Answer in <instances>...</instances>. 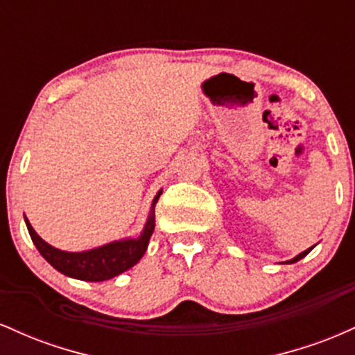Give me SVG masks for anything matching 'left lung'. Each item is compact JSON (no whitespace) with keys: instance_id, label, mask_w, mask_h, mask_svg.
Wrapping results in <instances>:
<instances>
[{"instance_id":"left-lung-1","label":"left lung","mask_w":355,"mask_h":355,"mask_svg":"<svg viewBox=\"0 0 355 355\" xmlns=\"http://www.w3.org/2000/svg\"><path fill=\"white\" fill-rule=\"evenodd\" d=\"M313 247H315V245H313ZM313 247H311V248H307V250H304V252H302V254H299V255H297V257H294V259L287 260V262H284V263H295V262H299V260H300V259H304V257H305V255H307V254H309V252H311Z\"/></svg>"}]
</instances>
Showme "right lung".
<instances>
[{
  "instance_id": "right-lung-1",
  "label": "right lung",
  "mask_w": 355,
  "mask_h": 355,
  "mask_svg": "<svg viewBox=\"0 0 355 355\" xmlns=\"http://www.w3.org/2000/svg\"><path fill=\"white\" fill-rule=\"evenodd\" d=\"M160 195L162 190L155 195L152 209H150L148 218H146L140 237L115 240V242L105 243V245L85 252H67L55 248L36 234L26 217H24V222H26L35 247L51 267H55L63 275L73 277V279L87 280V282H103V280H110L123 274L144 257L155 230V203L158 202Z\"/></svg>"
}]
</instances>
